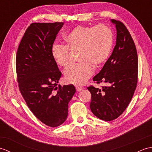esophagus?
Returning <instances> with one entry per match:
<instances>
[{"label":"esophagus","mask_w":152,"mask_h":152,"mask_svg":"<svg viewBox=\"0 0 152 152\" xmlns=\"http://www.w3.org/2000/svg\"><path fill=\"white\" fill-rule=\"evenodd\" d=\"M83 89L82 87H76V89L77 91H82V89Z\"/></svg>","instance_id":"obj_1"}]
</instances>
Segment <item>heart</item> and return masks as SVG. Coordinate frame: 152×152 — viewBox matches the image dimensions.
Wrapping results in <instances>:
<instances>
[{"instance_id":"1","label":"heart","mask_w":152,"mask_h":152,"mask_svg":"<svg viewBox=\"0 0 152 152\" xmlns=\"http://www.w3.org/2000/svg\"><path fill=\"white\" fill-rule=\"evenodd\" d=\"M65 46L55 44L51 56L58 66L66 69L72 61V53L78 52L80 63L64 71V81L74 85H82L93 72V66L99 68L107 61L112 50L114 35L105 25L88 27L78 25L64 37Z\"/></svg>"}]
</instances>
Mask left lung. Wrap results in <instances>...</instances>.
<instances>
[{
  "mask_svg": "<svg viewBox=\"0 0 152 152\" xmlns=\"http://www.w3.org/2000/svg\"><path fill=\"white\" fill-rule=\"evenodd\" d=\"M117 30L116 44L102 70L93 78L96 83H107L102 89L89 86L93 114L110 121L123 114L133 98L138 82V61L136 46L122 22L112 19Z\"/></svg>",
  "mask_w": 152,
  "mask_h": 152,
  "instance_id": "1",
  "label": "left lung"
}]
</instances>
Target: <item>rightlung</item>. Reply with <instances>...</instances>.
Listing matches in <instances>:
<instances>
[{"label":"right lung","mask_w":152,"mask_h":152,"mask_svg":"<svg viewBox=\"0 0 152 152\" xmlns=\"http://www.w3.org/2000/svg\"><path fill=\"white\" fill-rule=\"evenodd\" d=\"M63 22L33 23L19 45L15 67L21 94L33 114L43 124L56 127L64 122L68 104L76 89L57 86L61 77L51 56V48Z\"/></svg>","instance_id":"add662e5"}]
</instances>
